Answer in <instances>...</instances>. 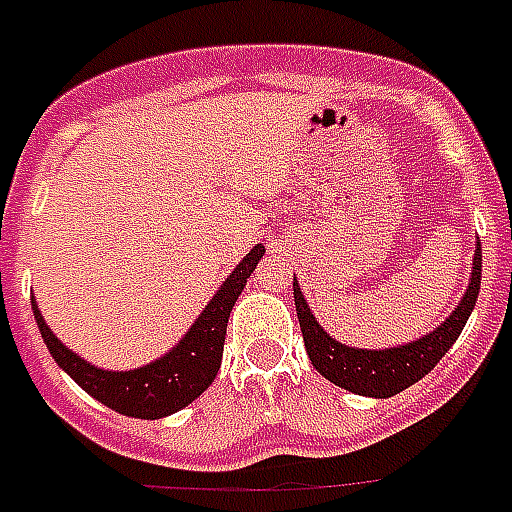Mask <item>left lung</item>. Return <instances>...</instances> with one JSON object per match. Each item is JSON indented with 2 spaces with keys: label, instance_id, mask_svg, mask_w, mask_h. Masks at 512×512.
<instances>
[{
  "label": "left lung",
  "instance_id": "obj_1",
  "mask_svg": "<svg viewBox=\"0 0 512 512\" xmlns=\"http://www.w3.org/2000/svg\"><path fill=\"white\" fill-rule=\"evenodd\" d=\"M478 289H481V244H478L476 260H473V276H470L468 292L462 297V303L454 308L452 316L436 332H430L428 337H422L417 342H409V345H401V348L358 350L332 340L313 319L311 308L305 305L303 292L297 289V281L292 284L305 350H308L316 372L324 374L329 382H335L340 388L350 390V393L374 398L396 396V393L406 390L417 380H422L446 356V350L452 348L454 340L460 337L462 327L468 324L470 311L476 305Z\"/></svg>",
  "mask_w": 512,
  "mask_h": 512
}]
</instances>
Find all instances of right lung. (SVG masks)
I'll use <instances>...</instances> for the list:
<instances>
[{
  "label": "right lung",
  "instance_id": "right-lung-1",
  "mask_svg": "<svg viewBox=\"0 0 512 512\" xmlns=\"http://www.w3.org/2000/svg\"><path fill=\"white\" fill-rule=\"evenodd\" d=\"M263 252V244H257L236 265V271L228 276L223 287L217 289V295L209 300L191 332L180 340L172 353L154 364L143 366V369H135V372H106V369L87 364L84 358L71 353L58 337L52 335L50 327L44 324L42 313L36 311L34 300H31L34 319L52 358L74 377V382H79V388H84L92 398H98L100 404L116 409L119 414L138 417V420H159V417H167V414L188 406L193 398H199L212 385L217 369H220V358H223L225 327H228L231 308L239 300L241 289L255 271Z\"/></svg>",
  "mask_w": 512,
  "mask_h": 512
}]
</instances>
